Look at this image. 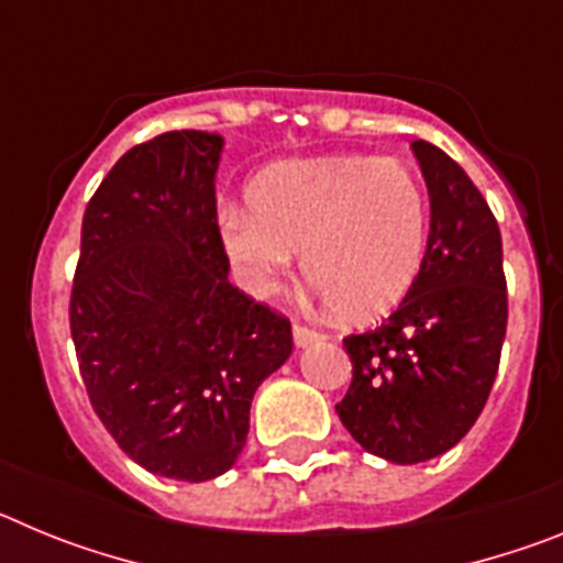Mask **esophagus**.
<instances>
[{
    "mask_svg": "<svg viewBox=\"0 0 563 563\" xmlns=\"http://www.w3.org/2000/svg\"><path fill=\"white\" fill-rule=\"evenodd\" d=\"M292 341H296V346H310V343L321 341V332L296 321V324H292Z\"/></svg>",
    "mask_w": 563,
    "mask_h": 563,
    "instance_id": "esophagus-1",
    "label": "esophagus"
}]
</instances>
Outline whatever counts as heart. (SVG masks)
<instances>
[{
  "label": "heart",
  "mask_w": 563,
  "mask_h": 563,
  "mask_svg": "<svg viewBox=\"0 0 563 563\" xmlns=\"http://www.w3.org/2000/svg\"><path fill=\"white\" fill-rule=\"evenodd\" d=\"M429 197L411 168L377 157H316L267 168L251 206L220 211V236L253 292L298 265L346 318H377L406 298L429 247Z\"/></svg>",
  "instance_id": "heart-1"
}]
</instances>
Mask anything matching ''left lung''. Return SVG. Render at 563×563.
Returning a JSON list of instances; mask_svg holds the SVG:
<instances>
[{"instance_id": "left-lung-1", "label": "left lung", "mask_w": 563, "mask_h": 563, "mask_svg": "<svg viewBox=\"0 0 563 563\" xmlns=\"http://www.w3.org/2000/svg\"><path fill=\"white\" fill-rule=\"evenodd\" d=\"M429 186L431 231L420 276L377 330L343 338L350 391L335 406L363 451L415 465L471 431L499 372L507 282L494 211L462 166L411 143Z\"/></svg>"}]
</instances>
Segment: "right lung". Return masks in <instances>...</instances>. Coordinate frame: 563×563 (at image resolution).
Wrapping results in <instances>:
<instances>
[{"label":"right lung","mask_w":563,"mask_h":563,"mask_svg":"<svg viewBox=\"0 0 563 563\" xmlns=\"http://www.w3.org/2000/svg\"><path fill=\"white\" fill-rule=\"evenodd\" d=\"M220 134L129 148L81 222L69 332L89 402L157 476L206 482L245 449L258 383L292 352L290 318L228 282Z\"/></svg>","instance_id":"obj_1"}]
</instances>
